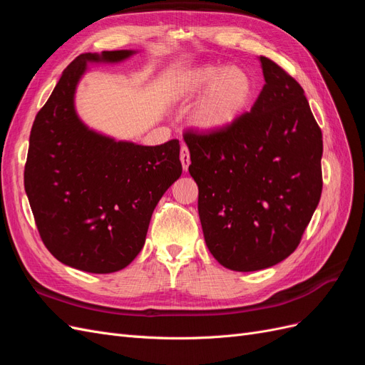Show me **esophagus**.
<instances>
[{
  "label": "esophagus",
  "mask_w": 365,
  "mask_h": 365,
  "mask_svg": "<svg viewBox=\"0 0 365 365\" xmlns=\"http://www.w3.org/2000/svg\"><path fill=\"white\" fill-rule=\"evenodd\" d=\"M180 158H181V163H182V169L184 170L189 169V165H190V153H189V148H187L185 145L181 146Z\"/></svg>",
  "instance_id": "obj_1"
}]
</instances>
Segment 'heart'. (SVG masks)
I'll return each mask as SVG.
<instances>
[{
	"label": "heart",
	"instance_id": "heart-1",
	"mask_svg": "<svg viewBox=\"0 0 365 365\" xmlns=\"http://www.w3.org/2000/svg\"><path fill=\"white\" fill-rule=\"evenodd\" d=\"M204 92L193 111V123L205 130L230 126L250 105L254 94L251 76L237 67L202 65L185 71L176 83L175 94L193 98Z\"/></svg>",
	"mask_w": 365,
	"mask_h": 365
}]
</instances>
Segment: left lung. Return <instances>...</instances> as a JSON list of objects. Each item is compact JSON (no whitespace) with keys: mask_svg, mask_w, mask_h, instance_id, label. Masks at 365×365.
I'll return each instance as SVG.
<instances>
[{"mask_svg":"<svg viewBox=\"0 0 365 365\" xmlns=\"http://www.w3.org/2000/svg\"><path fill=\"white\" fill-rule=\"evenodd\" d=\"M264 85L230 126L182 137L205 244L222 267L259 271L295 251L323 190V134L303 88L260 56Z\"/></svg>","mask_w":365,"mask_h":365,"instance_id":"left-lung-1","label":"left lung"}]
</instances>
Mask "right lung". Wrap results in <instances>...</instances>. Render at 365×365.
I'll use <instances>...</instances> for the list:
<instances>
[{
  "mask_svg": "<svg viewBox=\"0 0 365 365\" xmlns=\"http://www.w3.org/2000/svg\"><path fill=\"white\" fill-rule=\"evenodd\" d=\"M134 51L83 53L63 70L33 121L24 187L43 245L71 268L123 269L145 245L165 190L180 178V141L140 146L88 129L74 109L86 62H120Z\"/></svg>",
  "mask_w": 365,
  "mask_h": 365,
  "instance_id": "right-lung-1",
  "label": "right lung"
}]
</instances>
